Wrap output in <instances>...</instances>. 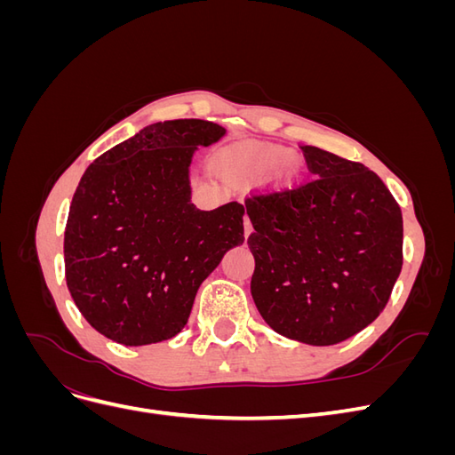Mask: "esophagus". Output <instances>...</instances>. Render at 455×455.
<instances>
[{
    "mask_svg": "<svg viewBox=\"0 0 455 455\" xmlns=\"http://www.w3.org/2000/svg\"><path fill=\"white\" fill-rule=\"evenodd\" d=\"M252 233V224H251V218L244 216V237L249 239V235Z\"/></svg>",
    "mask_w": 455,
    "mask_h": 455,
    "instance_id": "1",
    "label": "esophagus"
}]
</instances>
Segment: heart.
<instances>
[{
    "mask_svg": "<svg viewBox=\"0 0 455 455\" xmlns=\"http://www.w3.org/2000/svg\"><path fill=\"white\" fill-rule=\"evenodd\" d=\"M288 157H291V154L284 149H277V148H271V149H264L259 154L258 161H259V167L266 169V171H275L283 167V164L288 161Z\"/></svg>",
    "mask_w": 455,
    "mask_h": 455,
    "instance_id": "b5f03b06",
    "label": "heart"
}]
</instances>
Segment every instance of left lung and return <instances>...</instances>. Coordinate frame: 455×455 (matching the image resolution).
I'll use <instances>...</instances> for the list:
<instances>
[{
    "label": "left lung",
    "mask_w": 455,
    "mask_h": 455,
    "mask_svg": "<svg viewBox=\"0 0 455 455\" xmlns=\"http://www.w3.org/2000/svg\"><path fill=\"white\" fill-rule=\"evenodd\" d=\"M311 176L256 191L251 292L284 338L334 346L385 309L403 269V212L363 163L301 146Z\"/></svg>",
    "instance_id": "obj_1"
}]
</instances>
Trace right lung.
Listing matches in <instances>:
<instances>
[{"label": "right lung", "mask_w": 455, "mask_h": 455, "mask_svg": "<svg viewBox=\"0 0 455 455\" xmlns=\"http://www.w3.org/2000/svg\"><path fill=\"white\" fill-rule=\"evenodd\" d=\"M226 129L204 119L154 123L96 157L64 231L66 284L87 323L123 346H148L186 326L201 283L243 244L244 206L199 211L189 164Z\"/></svg>", "instance_id": "right-lung-1"}]
</instances>
